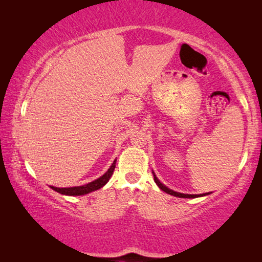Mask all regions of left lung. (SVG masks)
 <instances>
[{"instance_id":"obj_1","label":"left lung","mask_w":262,"mask_h":262,"mask_svg":"<svg viewBox=\"0 0 262 262\" xmlns=\"http://www.w3.org/2000/svg\"><path fill=\"white\" fill-rule=\"evenodd\" d=\"M154 174V180L155 183L157 184V186L159 188H161L162 190H164V192L170 194V195H173V196H177V198H187V199H194V198H199V196H205V195H208L209 193H205V194H184V193H178V192H174V190H172L170 188H167L165 185H163L161 181L158 180V178L156 177V174H155V172H152Z\"/></svg>"}]
</instances>
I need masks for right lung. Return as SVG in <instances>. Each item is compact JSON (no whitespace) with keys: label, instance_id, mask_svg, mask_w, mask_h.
Returning <instances> with one entry per match:
<instances>
[{"label":"right lung","instance_id":"right-lung-1","mask_svg":"<svg viewBox=\"0 0 262 262\" xmlns=\"http://www.w3.org/2000/svg\"><path fill=\"white\" fill-rule=\"evenodd\" d=\"M115 163H117V159H114L112 165H111V167L105 172L103 176L100 177V178L91 181V183H89L86 185L75 186V187H67V188H60V187H54V186H51V188L54 189L57 193L63 194V195H70V196H77V195H84V194L91 193V192H94V190L101 188L103 186L107 184V181L110 180V178L113 174V171L115 168Z\"/></svg>","mask_w":262,"mask_h":262}]
</instances>
